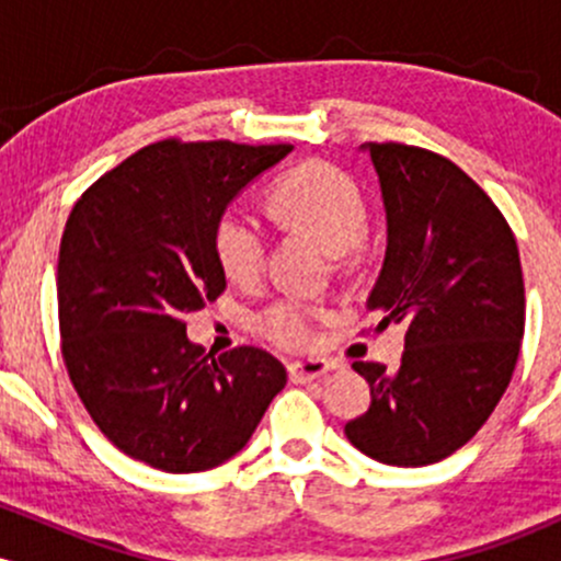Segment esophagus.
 Wrapping results in <instances>:
<instances>
[{"label": "esophagus", "mask_w": 561, "mask_h": 561, "mask_svg": "<svg viewBox=\"0 0 561 561\" xmlns=\"http://www.w3.org/2000/svg\"><path fill=\"white\" fill-rule=\"evenodd\" d=\"M330 369L332 364L324 362V358H306V362H293L287 366L293 382H311V379L324 377Z\"/></svg>", "instance_id": "34e87169"}]
</instances>
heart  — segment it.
<instances>
[{
  "mask_svg": "<svg viewBox=\"0 0 561 561\" xmlns=\"http://www.w3.org/2000/svg\"><path fill=\"white\" fill-rule=\"evenodd\" d=\"M274 210L287 224L308 231L330 253H345L362 242L369 208L351 176L324 163H306L272 184ZM214 253L231 282H253L263 268L266 231L255 216L229 208L214 224ZM327 311L313 302L285 298L261 319V330L282 347H302L313 340Z\"/></svg>",
  "mask_w": 561,
  "mask_h": 561,
  "instance_id": "obj_1",
  "label": "heart"
}]
</instances>
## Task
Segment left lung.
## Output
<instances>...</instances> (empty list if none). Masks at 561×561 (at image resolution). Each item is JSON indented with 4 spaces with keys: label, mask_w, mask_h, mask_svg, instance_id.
I'll use <instances>...</instances> for the list:
<instances>
[{
    "label": "left lung",
    "mask_w": 561,
    "mask_h": 561,
    "mask_svg": "<svg viewBox=\"0 0 561 561\" xmlns=\"http://www.w3.org/2000/svg\"><path fill=\"white\" fill-rule=\"evenodd\" d=\"M388 248L366 308L405 327L398 369L353 362L371 405L347 440L390 467H427L472 440L512 379L525 334L519 250L493 199L448 158L366 141Z\"/></svg>",
    "instance_id": "8db88e82"
}]
</instances>
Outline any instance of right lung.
<instances>
[{"label":"right lung","instance_id":"obj_1","mask_svg":"<svg viewBox=\"0 0 561 561\" xmlns=\"http://www.w3.org/2000/svg\"><path fill=\"white\" fill-rule=\"evenodd\" d=\"M289 152L163 139L96 179L70 210L57 261L62 358L89 416L131 459L171 474L224 465L287 385L261 347L216 358L190 343L184 313L227 287L216 218Z\"/></svg>","mask_w":561,"mask_h":561}]
</instances>
